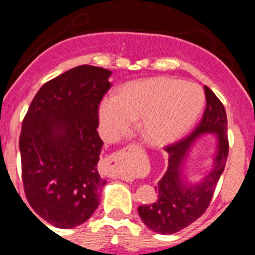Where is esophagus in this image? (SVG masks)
<instances>
[{"mask_svg":"<svg viewBox=\"0 0 255 255\" xmlns=\"http://www.w3.org/2000/svg\"><path fill=\"white\" fill-rule=\"evenodd\" d=\"M121 155H124V152H121V150H119L117 153H115V161H119V159L121 158Z\"/></svg>","mask_w":255,"mask_h":255,"instance_id":"obj_1","label":"esophagus"}]
</instances>
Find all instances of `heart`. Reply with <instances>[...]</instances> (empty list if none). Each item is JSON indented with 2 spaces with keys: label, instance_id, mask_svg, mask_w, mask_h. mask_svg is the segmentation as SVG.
Here are the masks:
<instances>
[{
  "label": "heart",
  "instance_id": "heart-1",
  "mask_svg": "<svg viewBox=\"0 0 255 255\" xmlns=\"http://www.w3.org/2000/svg\"><path fill=\"white\" fill-rule=\"evenodd\" d=\"M203 105L204 93L199 85L172 78H153L126 84L117 97H105L98 115L108 139L129 131L134 120L141 119L144 140L164 145L190 129Z\"/></svg>",
  "mask_w": 255,
  "mask_h": 255
}]
</instances>
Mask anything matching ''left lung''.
<instances>
[{"label": "left lung", "mask_w": 255, "mask_h": 255, "mask_svg": "<svg viewBox=\"0 0 255 255\" xmlns=\"http://www.w3.org/2000/svg\"><path fill=\"white\" fill-rule=\"evenodd\" d=\"M204 93L206 110L194 131L164 148L168 153V166L155 186L158 197L154 203L138 208L145 226L162 235L177 233L203 215L211 203L221 173L225 170L229 155L226 111L222 102L208 87H204ZM203 133H216L218 136L214 167L199 184L189 186L183 180L182 168L191 145Z\"/></svg>", "instance_id": "8db88e82"}]
</instances>
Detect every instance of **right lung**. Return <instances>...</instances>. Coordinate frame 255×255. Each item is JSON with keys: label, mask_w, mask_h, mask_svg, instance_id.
<instances>
[{"label": "right lung", "mask_w": 255, "mask_h": 255, "mask_svg": "<svg viewBox=\"0 0 255 255\" xmlns=\"http://www.w3.org/2000/svg\"><path fill=\"white\" fill-rule=\"evenodd\" d=\"M110 75V70L91 65L61 74L38 91L22 120L19 147L26 199L58 229L84 224L100 206L107 181L97 170L103 145L97 128Z\"/></svg>", "instance_id": "1"}]
</instances>
